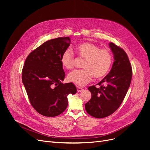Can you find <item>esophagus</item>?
<instances>
[{"label":"esophagus","mask_w":150,"mask_h":150,"mask_svg":"<svg viewBox=\"0 0 150 150\" xmlns=\"http://www.w3.org/2000/svg\"><path fill=\"white\" fill-rule=\"evenodd\" d=\"M76 89H77V91H78V92H82V91H83V90H84L83 88H80V87H77V88H76Z\"/></svg>","instance_id":"esophagus-1"}]
</instances>
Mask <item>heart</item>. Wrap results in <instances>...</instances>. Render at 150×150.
<instances>
[{
	"label": "heart",
	"instance_id": "heart-1",
	"mask_svg": "<svg viewBox=\"0 0 150 150\" xmlns=\"http://www.w3.org/2000/svg\"><path fill=\"white\" fill-rule=\"evenodd\" d=\"M75 50L80 58L85 59L83 70L70 72L67 76L69 82L78 86H83L90 82L93 76L97 79L105 77L109 72L112 63V55L108 49H100L91 42H83L75 47ZM74 55L69 50L62 53L61 64L66 69L74 67Z\"/></svg>",
	"mask_w": 150,
	"mask_h": 150
}]
</instances>
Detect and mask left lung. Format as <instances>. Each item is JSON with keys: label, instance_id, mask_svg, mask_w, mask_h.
<instances>
[{"label": "left lung", "instance_id": "1", "mask_svg": "<svg viewBox=\"0 0 150 150\" xmlns=\"http://www.w3.org/2000/svg\"><path fill=\"white\" fill-rule=\"evenodd\" d=\"M109 45L114 54L112 69L97 84L100 88H88L92 97L85 104L86 112L98 119L110 115L119 108L129 88L132 74L128 55L123 49L112 42Z\"/></svg>", "mask_w": 150, "mask_h": 150}]
</instances>
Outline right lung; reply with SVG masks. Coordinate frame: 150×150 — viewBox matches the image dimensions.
Here are the masks:
<instances>
[{"label":"right lung","mask_w":150,"mask_h":150,"mask_svg":"<svg viewBox=\"0 0 150 150\" xmlns=\"http://www.w3.org/2000/svg\"><path fill=\"white\" fill-rule=\"evenodd\" d=\"M70 44L69 37L50 39L31 52L25 59L22 83L31 106L42 115L61 114L67 107V96L76 92L73 83L61 82L65 73L61 57Z\"/></svg>","instance_id":"obj_1"}]
</instances>
